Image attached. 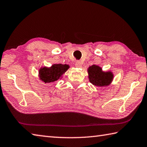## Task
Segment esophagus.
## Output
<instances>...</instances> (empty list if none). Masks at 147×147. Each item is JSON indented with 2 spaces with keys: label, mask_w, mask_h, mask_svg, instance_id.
<instances>
[{
  "label": "esophagus",
  "mask_w": 147,
  "mask_h": 147,
  "mask_svg": "<svg viewBox=\"0 0 147 147\" xmlns=\"http://www.w3.org/2000/svg\"><path fill=\"white\" fill-rule=\"evenodd\" d=\"M75 67L77 68H80L82 67V63L80 61H77L75 63Z\"/></svg>",
  "instance_id": "esophagus-1"
}]
</instances>
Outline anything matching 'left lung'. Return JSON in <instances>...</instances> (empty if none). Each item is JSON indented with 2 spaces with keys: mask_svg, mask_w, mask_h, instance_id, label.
Wrapping results in <instances>:
<instances>
[{
  "mask_svg": "<svg viewBox=\"0 0 147 147\" xmlns=\"http://www.w3.org/2000/svg\"><path fill=\"white\" fill-rule=\"evenodd\" d=\"M87 73L89 82L96 87L109 86L114 77L113 71H104L100 66L96 64L89 66L87 68Z\"/></svg>",
  "mask_w": 147,
  "mask_h": 147,
  "instance_id": "left-lung-1",
  "label": "left lung"
}]
</instances>
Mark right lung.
Instances as JSON below:
<instances>
[{
    "mask_svg": "<svg viewBox=\"0 0 147 147\" xmlns=\"http://www.w3.org/2000/svg\"><path fill=\"white\" fill-rule=\"evenodd\" d=\"M69 68V65L62 63H54L51 67H41L38 70L39 80L46 84L55 82L62 79Z\"/></svg>",
    "mask_w": 147,
    "mask_h": 147,
    "instance_id": "1",
    "label": "right lung"
}]
</instances>
